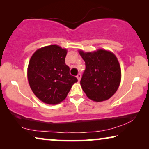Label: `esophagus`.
Instances as JSON below:
<instances>
[{
  "label": "esophagus",
  "instance_id": "1",
  "mask_svg": "<svg viewBox=\"0 0 149 149\" xmlns=\"http://www.w3.org/2000/svg\"><path fill=\"white\" fill-rule=\"evenodd\" d=\"M77 79H78V81H79L81 80V74H80V73H79V74L77 75Z\"/></svg>",
  "mask_w": 149,
  "mask_h": 149
}]
</instances>
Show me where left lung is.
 Instances as JSON below:
<instances>
[{"label":"left lung","instance_id":"8db88e82","mask_svg":"<svg viewBox=\"0 0 149 149\" xmlns=\"http://www.w3.org/2000/svg\"><path fill=\"white\" fill-rule=\"evenodd\" d=\"M79 54L85 62L81 80L87 96L95 102L109 99L117 91L121 78L119 63L114 54L107 50Z\"/></svg>","mask_w":149,"mask_h":149}]
</instances>
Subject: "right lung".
Instances as JSON below:
<instances>
[{"mask_svg":"<svg viewBox=\"0 0 149 149\" xmlns=\"http://www.w3.org/2000/svg\"><path fill=\"white\" fill-rule=\"evenodd\" d=\"M66 49L56 45L36 50L28 67L30 88L40 100L48 104H57L66 98L77 79L70 74L65 64Z\"/></svg>","mask_w":149,"mask_h":149,"instance_id":"1","label":"right lung"}]
</instances>
